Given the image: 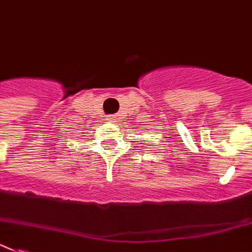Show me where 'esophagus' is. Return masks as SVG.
Instances as JSON below:
<instances>
[{
	"label": "esophagus",
	"mask_w": 252,
	"mask_h": 252,
	"mask_svg": "<svg viewBox=\"0 0 252 252\" xmlns=\"http://www.w3.org/2000/svg\"><path fill=\"white\" fill-rule=\"evenodd\" d=\"M107 122L114 123V122H115V118H114V116H107Z\"/></svg>",
	"instance_id": "obj_1"
}]
</instances>
